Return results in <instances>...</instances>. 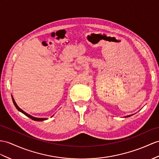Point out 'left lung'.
I'll return each mask as SVG.
<instances>
[{
  "mask_svg": "<svg viewBox=\"0 0 159 159\" xmlns=\"http://www.w3.org/2000/svg\"><path fill=\"white\" fill-rule=\"evenodd\" d=\"M134 115V114H133ZM133 115H127V116H125V118H127V117H131V116H132Z\"/></svg>",
  "mask_w": 159,
  "mask_h": 159,
  "instance_id": "obj_1",
  "label": "left lung"
}]
</instances>
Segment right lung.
I'll return each mask as SVG.
<instances>
[{
    "instance_id": "obj_1",
    "label": "right lung",
    "mask_w": 159,
    "mask_h": 159,
    "mask_svg": "<svg viewBox=\"0 0 159 159\" xmlns=\"http://www.w3.org/2000/svg\"><path fill=\"white\" fill-rule=\"evenodd\" d=\"M12 100H13V104H14L15 107H16V109H17L19 111L21 112L22 113H24L25 115H26V116H27V117H28L29 118L32 119V120H34V121H44V120L48 119L47 118H38V117H33V116H32V115H30L28 114L27 113H25V111H23L22 109H21L20 108H19V107L17 106V103H16V102H15V100H14V98H13V96H12ZM52 116H53V115H52Z\"/></svg>"
}]
</instances>
